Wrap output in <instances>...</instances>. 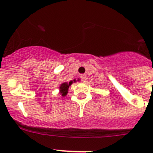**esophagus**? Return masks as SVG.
<instances>
[{"instance_id":"esophagus-1","label":"esophagus","mask_w":153,"mask_h":153,"mask_svg":"<svg viewBox=\"0 0 153 153\" xmlns=\"http://www.w3.org/2000/svg\"><path fill=\"white\" fill-rule=\"evenodd\" d=\"M87 76H86V74H81L80 76V78H81V80L83 81V82H86V79H87Z\"/></svg>"}]
</instances>
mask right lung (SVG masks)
I'll list each match as a JSON object with an SVG mask.
<instances>
[{"instance_id": "add662e5", "label": "right lung", "mask_w": 153, "mask_h": 153, "mask_svg": "<svg viewBox=\"0 0 153 153\" xmlns=\"http://www.w3.org/2000/svg\"><path fill=\"white\" fill-rule=\"evenodd\" d=\"M73 83V81H70L69 83H62L61 85L60 86V93L61 94L63 97H65V96H67V93H68V90L70 86Z\"/></svg>"}]
</instances>
